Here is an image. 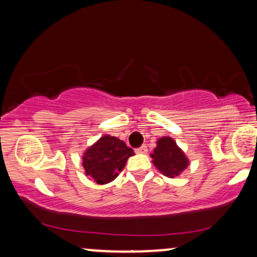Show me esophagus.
Here are the masks:
<instances>
[{
    "label": "esophagus",
    "mask_w": 257,
    "mask_h": 257,
    "mask_svg": "<svg viewBox=\"0 0 257 257\" xmlns=\"http://www.w3.org/2000/svg\"><path fill=\"white\" fill-rule=\"evenodd\" d=\"M135 152H137V153H146L147 152V146L143 145V146L138 147V149H135Z\"/></svg>",
    "instance_id": "34e87169"
}]
</instances>
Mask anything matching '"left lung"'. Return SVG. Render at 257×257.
<instances>
[{
	"mask_svg": "<svg viewBox=\"0 0 257 257\" xmlns=\"http://www.w3.org/2000/svg\"><path fill=\"white\" fill-rule=\"evenodd\" d=\"M153 164L164 175L174 178L187 167L188 161L172 138H162L153 151Z\"/></svg>",
	"mask_w": 257,
	"mask_h": 257,
	"instance_id": "obj_1",
	"label": "left lung"
}]
</instances>
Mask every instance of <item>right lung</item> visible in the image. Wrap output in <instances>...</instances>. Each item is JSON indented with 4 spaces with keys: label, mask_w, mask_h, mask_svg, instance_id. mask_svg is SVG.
I'll list each match as a JSON object with an SVG mask.
<instances>
[{
    "label": "right lung",
    "mask_w": 257,
    "mask_h": 257,
    "mask_svg": "<svg viewBox=\"0 0 257 257\" xmlns=\"http://www.w3.org/2000/svg\"><path fill=\"white\" fill-rule=\"evenodd\" d=\"M133 155V150L122 140L105 135L85 151L82 164L87 175L102 185L116 179Z\"/></svg>",
    "instance_id": "1"
}]
</instances>
